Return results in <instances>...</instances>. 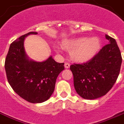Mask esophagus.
Returning <instances> with one entry per match:
<instances>
[{
  "label": "esophagus",
  "instance_id": "1",
  "mask_svg": "<svg viewBox=\"0 0 124 124\" xmlns=\"http://www.w3.org/2000/svg\"><path fill=\"white\" fill-rule=\"evenodd\" d=\"M70 64L68 62H66V63H64V67L66 68H70Z\"/></svg>",
  "mask_w": 124,
  "mask_h": 124
}]
</instances>
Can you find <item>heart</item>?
<instances>
[{"mask_svg":"<svg viewBox=\"0 0 124 124\" xmlns=\"http://www.w3.org/2000/svg\"><path fill=\"white\" fill-rule=\"evenodd\" d=\"M64 45L67 49L71 50L70 54L74 60L83 61L89 60L96 53L100 42L96 37L88 39L80 37L68 40Z\"/></svg>","mask_w":124,"mask_h":124,"instance_id":"heart-1","label":"heart"}]
</instances>
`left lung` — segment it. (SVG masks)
Returning <instances> with one entry per match:
<instances>
[{"instance_id": "left-lung-1", "label": "left lung", "mask_w": 124, "mask_h": 124, "mask_svg": "<svg viewBox=\"0 0 124 124\" xmlns=\"http://www.w3.org/2000/svg\"><path fill=\"white\" fill-rule=\"evenodd\" d=\"M108 44L93 58L70 65L76 92L82 98L94 100L105 96L116 82L122 64L121 53L113 38L106 35Z\"/></svg>"}]
</instances>
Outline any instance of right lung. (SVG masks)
Instances as JSON below:
<instances>
[{
    "instance_id": "right-lung-1",
    "label": "right lung",
    "mask_w": 124,
    "mask_h": 124,
    "mask_svg": "<svg viewBox=\"0 0 124 124\" xmlns=\"http://www.w3.org/2000/svg\"><path fill=\"white\" fill-rule=\"evenodd\" d=\"M31 31L11 43L5 61L8 82L14 91L32 103H40L51 96L58 75L64 69V63H59L52 56L43 62L30 60L24 49V38Z\"/></svg>"
}]
</instances>
